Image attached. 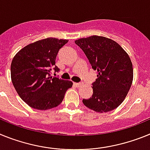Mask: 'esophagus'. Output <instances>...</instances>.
Masks as SVG:
<instances>
[{
    "instance_id": "34e87169",
    "label": "esophagus",
    "mask_w": 150,
    "mask_h": 150,
    "mask_svg": "<svg viewBox=\"0 0 150 150\" xmlns=\"http://www.w3.org/2000/svg\"><path fill=\"white\" fill-rule=\"evenodd\" d=\"M75 84L76 87H78V88H79V87H81V86L82 85V83H75Z\"/></svg>"
}]
</instances>
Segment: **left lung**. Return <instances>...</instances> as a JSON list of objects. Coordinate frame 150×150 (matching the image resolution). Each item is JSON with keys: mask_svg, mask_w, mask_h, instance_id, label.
Masks as SVG:
<instances>
[{"mask_svg": "<svg viewBox=\"0 0 150 150\" xmlns=\"http://www.w3.org/2000/svg\"><path fill=\"white\" fill-rule=\"evenodd\" d=\"M75 44L84 51L90 64L97 71L93 95L82 100L84 106L97 112L116 109L125 99L133 81L130 57L117 42L103 36L78 39Z\"/></svg>", "mask_w": 150, "mask_h": 150, "instance_id": "left-lung-1", "label": "left lung"}]
</instances>
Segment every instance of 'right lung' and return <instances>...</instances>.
<instances>
[{
  "label": "right lung",
  "instance_id": "add662e5",
  "mask_svg": "<svg viewBox=\"0 0 150 150\" xmlns=\"http://www.w3.org/2000/svg\"><path fill=\"white\" fill-rule=\"evenodd\" d=\"M68 40L48 38L28 44L13 58L10 74L16 91L28 106L46 110L59 106L72 87L71 81L50 76L59 69L55 60L59 50Z\"/></svg>",
  "mask_w": 150,
  "mask_h": 150
}]
</instances>
